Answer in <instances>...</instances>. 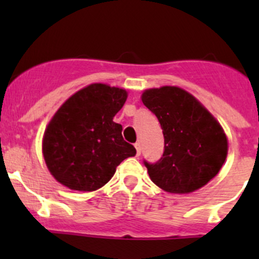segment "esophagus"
Segmentation results:
<instances>
[{"instance_id": "1", "label": "esophagus", "mask_w": 259, "mask_h": 259, "mask_svg": "<svg viewBox=\"0 0 259 259\" xmlns=\"http://www.w3.org/2000/svg\"><path fill=\"white\" fill-rule=\"evenodd\" d=\"M135 149H137V155L139 156L142 154V146H140V143H135Z\"/></svg>"}]
</instances>
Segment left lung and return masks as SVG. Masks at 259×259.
<instances>
[{
	"mask_svg": "<svg viewBox=\"0 0 259 259\" xmlns=\"http://www.w3.org/2000/svg\"><path fill=\"white\" fill-rule=\"evenodd\" d=\"M142 101L158 117L164 135L163 158L145 163L151 182L171 194H188L208 184L228 154V139L218 120L178 86L146 89Z\"/></svg>",
	"mask_w": 259,
	"mask_h": 259,
	"instance_id": "obj_1",
	"label": "left lung"
}]
</instances>
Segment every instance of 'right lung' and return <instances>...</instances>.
<instances>
[{"label": "right lung", "mask_w": 259, "mask_h": 259, "mask_svg": "<svg viewBox=\"0 0 259 259\" xmlns=\"http://www.w3.org/2000/svg\"><path fill=\"white\" fill-rule=\"evenodd\" d=\"M127 91L95 82L70 96L49 121L42 155L60 184L94 192L106 184L124 159L137 150L122 139V126L113 121Z\"/></svg>", "instance_id": "obj_1"}]
</instances>
